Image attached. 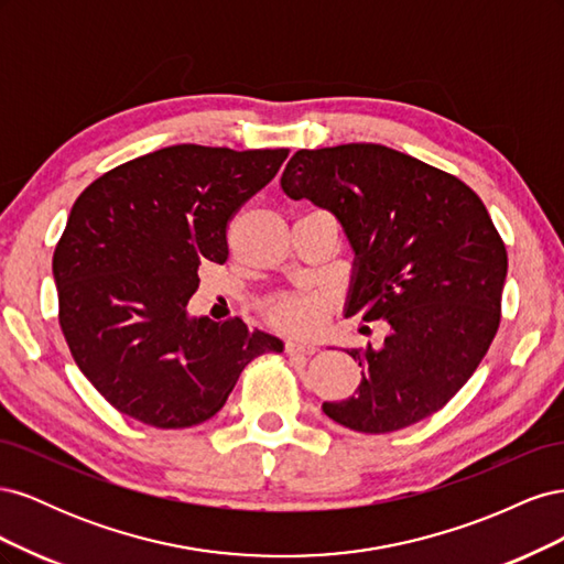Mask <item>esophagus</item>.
<instances>
[{"label":"esophagus","mask_w":564,"mask_h":564,"mask_svg":"<svg viewBox=\"0 0 564 564\" xmlns=\"http://www.w3.org/2000/svg\"><path fill=\"white\" fill-rule=\"evenodd\" d=\"M317 348L311 340H299V338H289L286 340V352H303V355H313Z\"/></svg>","instance_id":"esophagus-1"}]
</instances>
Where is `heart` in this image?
Here are the masks:
<instances>
[{"label": "heart", "instance_id": "1", "mask_svg": "<svg viewBox=\"0 0 564 564\" xmlns=\"http://www.w3.org/2000/svg\"><path fill=\"white\" fill-rule=\"evenodd\" d=\"M327 308H329V299L322 292H294L272 301L268 315L272 324H278V327L286 332L308 334V332H315L324 322Z\"/></svg>", "mask_w": 564, "mask_h": 564}]
</instances>
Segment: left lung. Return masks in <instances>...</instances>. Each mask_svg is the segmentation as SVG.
<instances>
[{
	"instance_id": "obj_1",
	"label": "left lung",
	"mask_w": 564,
	"mask_h": 564,
	"mask_svg": "<svg viewBox=\"0 0 564 564\" xmlns=\"http://www.w3.org/2000/svg\"><path fill=\"white\" fill-rule=\"evenodd\" d=\"M280 185L327 209L355 253L346 315L386 319L355 395L324 402L357 433L435 414L482 362L501 319L508 256L482 199L440 169L377 143L299 150Z\"/></svg>"
}]
</instances>
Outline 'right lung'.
<instances>
[{
    "instance_id": "1",
    "label": "right lung",
    "mask_w": 564,
    "mask_h": 564,
    "mask_svg": "<svg viewBox=\"0 0 564 564\" xmlns=\"http://www.w3.org/2000/svg\"><path fill=\"white\" fill-rule=\"evenodd\" d=\"M289 150L172 145L115 166L73 204L54 251L61 329L77 367L119 412L191 429L226 404L242 369L282 338L240 317H193L204 261Z\"/></svg>"
}]
</instances>
